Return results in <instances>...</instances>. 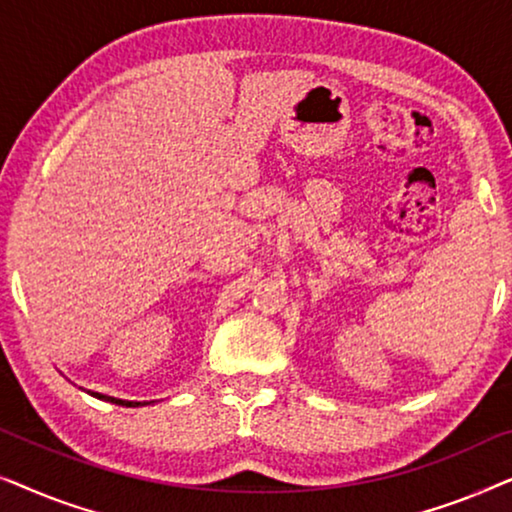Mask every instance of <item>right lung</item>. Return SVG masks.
I'll use <instances>...</instances> for the list:
<instances>
[{
  "instance_id": "obj_1",
  "label": "right lung",
  "mask_w": 512,
  "mask_h": 512,
  "mask_svg": "<svg viewBox=\"0 0 512 512\" xmlns=\"http://www.w3.org/2000/svg\"><path fill=\"white\" fill-rule=\"evenodd\" d=\"M88 394H93L95 398H100V401H109V403H116V405H125V408H137V405H146V403H135V401H121V398L97 394V391H88Z\"/></svg>"
}]
</instances>
